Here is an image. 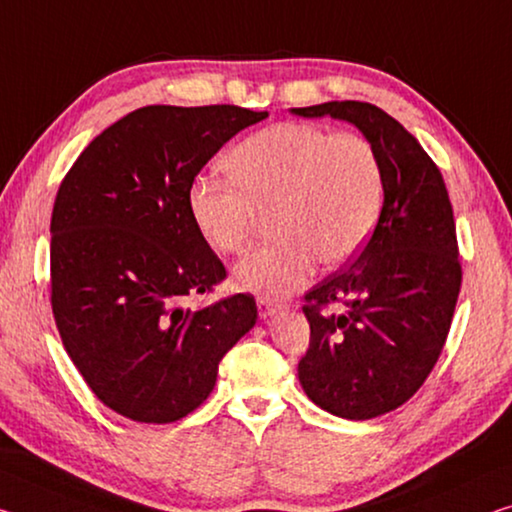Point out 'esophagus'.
<instances>
[{
	"label": "esophagus",
	"instance_id": "34e87169",
	"mask_svg": "<svg viewBox=\"0 0 512 512\" xmlns=\"http://www.w3.org/2000/svg\"><path fill=\"white\" fill-rule=\"evenodd\" d=\"M278 303H275L273 298H266V296H257V312L262 319H266V316L275 314V310H278Z\"/></svg>",
	"mask_w": 512,
	"mask_h": 512
}]
</instances>
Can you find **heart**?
Here are the masks:
<instances>
[{"label":"heart","instance_id":"1","mask_svg":"<svg viewBox=\"0 0 512 512\" xmlns=\"http://www.w3.org/2000/svg\"><path fill=\"white\" fill-rule=\"evenodd\" d=\"M234 180L198 177L193 221L218 253L241 255L262 216L278 237L234 269V285L282 298L312 278L316 262L337 266L371 237L385 200V170L369 139L305 123L259 129L227 154Z\"/></svg>","mask_w":512,"mask_h":512}]
</instances>
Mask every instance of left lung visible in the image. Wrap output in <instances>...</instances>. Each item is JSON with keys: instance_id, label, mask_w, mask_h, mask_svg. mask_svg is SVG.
<instances>
[{"instance_id": "8db88e82", "label": "left lung", "mask_w": 512, "mask_h": 512, "mask_svg": "<svg viewBox=\"0 0 512 512\" xmlns=\"http://www.w3.org/2000/svg\"><path fill=\"white\" fill-rule=\"evenodd\" d=\"M291 111L348 120L383 161L376 230L351 264L305 294L310 348L298 362L300 385L319 408L373 419L417 394L449 335L462 282L453 207L435 161L376 104L344 100Z\"/></svg>"}]
</instances>
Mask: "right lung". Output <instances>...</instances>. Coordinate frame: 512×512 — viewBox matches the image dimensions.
<instances>
[{"label":"right lung","mask_w":512,"mask_h":512,"mask_svg":"<svg viewBox=\"0 0 512 512\" xmlns=\"http://www.w3.org/2000/svg\"><path fill=\"white\" fill-rule=\"evenodd\" d=\"M266 116L234 104H150L95 136L63 177L50 223L54 321L81 378L118 415L186 417L255 326L250 294L186 305L227 275L189 193L202 166Z\"/></svg>","instance_id":"1"}]
</instances>
